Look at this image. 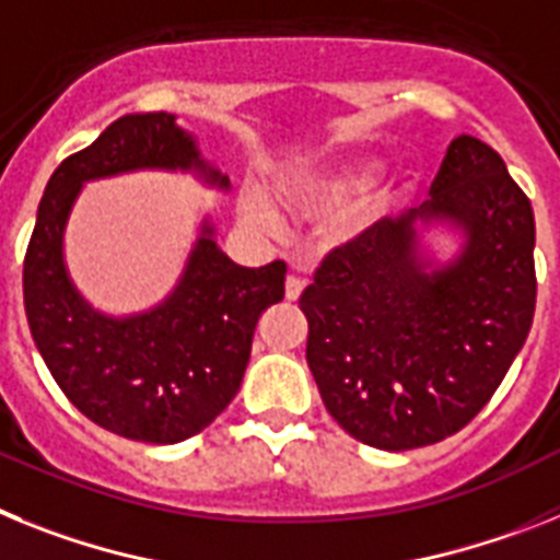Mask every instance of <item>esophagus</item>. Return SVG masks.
<instances>
[{
    "label": "esophagus",
    "mask_w": 560,
    "mask_h": 560,
    "mask_svg": "<svg viewBox=\"0 0 560 560\" xmlns=\"http://www.w3.org/2000/svg\"><path fill=\"white\" fill-rule=\"evenodd\" d=\"M304 284L307 281L301 279V276H287V284H284V293H287V301H295L301 295V290H304Z\"/></svg>",
    "instance_id": "esophagus-1"
}]
</instances>
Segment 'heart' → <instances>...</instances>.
Masks as SVG:
<instances>
[{"instance_id":"heart-1","label":"heart","mask_w":560,"mask_h":560,"mask_svg":"<svg viewBox=\"0 0 560 560\" xmlns=\"http://www.w3.org/2000/svg\"><path fill=\"white\" fill-rule=\"evenodd\" d=\"M369 172H372V168H369L366 163H354V165H343L340 174H335V177L295 179L293 186H287L284 202L290 208H299V211H307V208L320 206V202H332V199H338L340 194H347L349 188L358 186ZM245 213L253 222H259V225H273L276 222V213L270 211V206H267L259 194H247Z\"/></svg>"}]
</instances>
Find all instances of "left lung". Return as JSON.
Wrapping results in <instances>:
<instances>
[{"label":"left lung","instance_id":"left-lung-1","mask_svg":"<svg viewBox=\"0 0 560 560\" xmlns=\"http://www.w3.org/2000/svg\"><path fill=\"white\" fill-rule=\"evenodd\" d=\"M431 199L332 247L301 293L307 363L347 434L383 451L434 445L504 381L536 313V220L488 143L451 140ZM417 219L466 233L460 259L425 275Z\"/></svg>","mask_w":560,"mask_h":560}]
</instances>
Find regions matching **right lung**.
<instances>
[{"instance_id":"1","label":"right lung","mask_w":560,"mask_h":560,"mask_svg":"<svg viewBox=\"0 0 560 560\" xmlns=\"http://www.w3.org/2000/svg\"><path fill=\"white\" fill-rule=\"evenodd\" d=\"M132 168H197L191 135L168 112L124 115L98 140L61 160L24 253V313L33 340L72 406L126 440L172 445L211 425L236 397L261 313L284 299L287 265L240 267L213 242V228L188 256L177 290L152 313L106 318L67 279L61 240L81 183Z\"/></svg>"}]
</instances>
